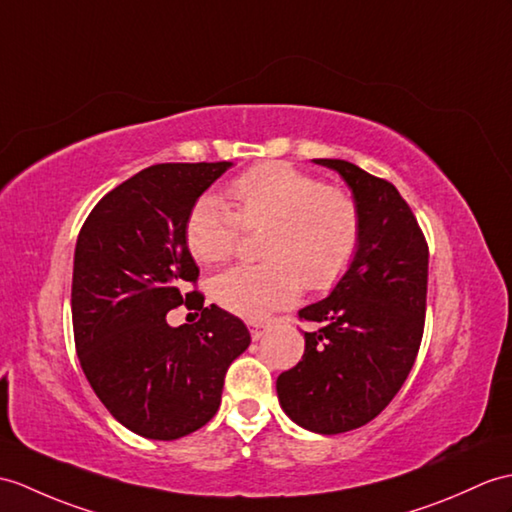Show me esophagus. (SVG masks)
Instances as JSON below:
<instances>
[{"label":"esophagus","mask_w":512,"mask_h":512,"mask_svg":"<svg viewBox=\"0 0 512 512\" xmlns=\"http://www.w3.org/2000/svg\"><path fill=\"white\" fill-rule=\"evenodd\" d=\"M264 331H266V327H264V325H253V329H251V336H253V340H259L261 336H264Z\"/></svg>","instance_id":"34e87169"}]
</instances>
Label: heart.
Masks as SVG:
<instances>
[{"label": "heart", "instance_id": "obj_1", "mask_svg": "<svg viewBox=\"0 0 512 512\" xmlns=\"http://www.w3.org/2000/svg\"><path fill=\"white\" fill-rule=\"evenodd\" d=\"M233 211L200 196L185 222V242L200 264L229 259L242 229L266 227L259 255L266 261L235 266L209 283L222 310L246 320H264L307 290L334 288L362 244V211L342 187L325 185L290 163H261L229 185Z\"/></svg>", "mask_w": 512, "mask_h": 512}]
</instances>
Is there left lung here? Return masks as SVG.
Listing matches in <instances>:
<instances>
[{
  "mask_svg": "<svg viewBox=\"0 0 512 512\" xmlns=\"http://www.w3.org/2000/svg\"><path fill=\"white\" fill-rule=\"evenodd\" d=\"M336 170L362 211V244L327 299L303 307V360L277 377L283 412L316 434L362 427L406 382L423 338L427 242L397 187L342 159Z\"/></svg>",
  "mask_w": 512,
  "mask_h": 512,
  "instance_id": "left-lung-1",
  "label": "left lung"
}]
</instances>
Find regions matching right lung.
Instances as JSON below:
<instances>
[{
	"instance_id": "right-lung-1",
	"label": "right lung",
	"mask_w": 512,
	"mask_h": 512,
	"mask_svg": "<svg viewBox=\"0 0 512 512\" xmlns=\"http://www.w3.org/2000/svg\"><path fill=\"white\" fill-rule=\"evenodd\" d=\"M229 168L150 165L93 207L76 242L71 320L80 366L104 408L152 441L209 423L224 375L251 344L240 318L185 292L200 275L185 242L189 209ZM183 302L201 312L199 323L170 328L164 316Z\"/></svg>"
}]
</instances>
